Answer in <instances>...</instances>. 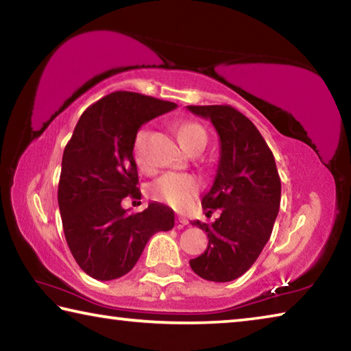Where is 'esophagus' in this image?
<instances>
[{"mask_svg":"<svg viewBox=\"0 0 351 351\" xmlns=\"http://www.w3.org/2000/svg\"><path fill=\"white\" fill-rule=\"evenodd\" d=\"M187 224H189V221H187L186 218L178 217V218H176V221H175V228H176V229H184V228H186Z\"/></svg>","mask_w":351,"mask_h":351,"instance_id":"1","label":"esophagus"}]
</instances>
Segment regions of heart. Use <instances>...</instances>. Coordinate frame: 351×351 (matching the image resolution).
Segmentation results:
<instances>
[{
  "label": "heart",
  "mask_w": 351,
  "mask_h": 351,
  "mask_svg": "<svg viewBox=\"0 0 351 351\" xmlns=\"http://www.w3.org/2000/svg\"><path fill=\"white\" fill-rule=\"evenodd\" d=\"M176 134L186 150L193 144H197V142H203V144H206L207 138L204 128L201 127L198 122L193 121H184L181 123H178ZM147 139L148 132L147 130H141V132L136 134L133 145L134 159L142 170L150 169V164H148L145 156ZM199 189L201 182L197 176L186 173H165L162 176H159L158 180L152 184L150 189H148V193H150V197L153 199L159 201V203L167 204L176 210H184L192 206L199 192Z\"/></svg>",
  "instance_id": "obj_1"
}]
</instances>
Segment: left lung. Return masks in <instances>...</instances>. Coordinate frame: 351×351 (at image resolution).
<instances>
[{"instance_id": "obj_1", "label": "left lung", "mask_w": 351, "mask_h": 351, "mask_svg": "<svg viewBox=\"0 0 351 351\" xmlns=\"http://www.w3.org/2000/svg\"><path fill=\"white\" fill-rule=\"evenodd\" d=\"M187 108L210 119L219 136L217 175L201 204L221 212L212 224L192 223L206 230L209 245L190 260V268L204 280L230 282L251 268L269 240L280 207V176L274 154L243 112L230 105Z\"/></svg>"}]
</instances>
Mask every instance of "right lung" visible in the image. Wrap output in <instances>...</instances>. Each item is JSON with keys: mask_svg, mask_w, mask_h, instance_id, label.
Instances as JSON below:
<instances>
[{"mask_svg": "<svg viewBox=\"0 0 351 351\" xmlns=\"http://www.w3.org/2000/svg\"><path fill=\"white\" fill-rule=\"evenodd\" d=\"M176 104L144 94L111 93L80 116L64 147L58 181L63 232L77 265L97 280L133 269L153 234L170 230L175 213L161 203L128 213L123 198H141L134 138Z\"/></svg>", "mask_w": 351, "mask_h": 351, "instance_id": "obj_1", "label": "right lung"}]
</instances>
